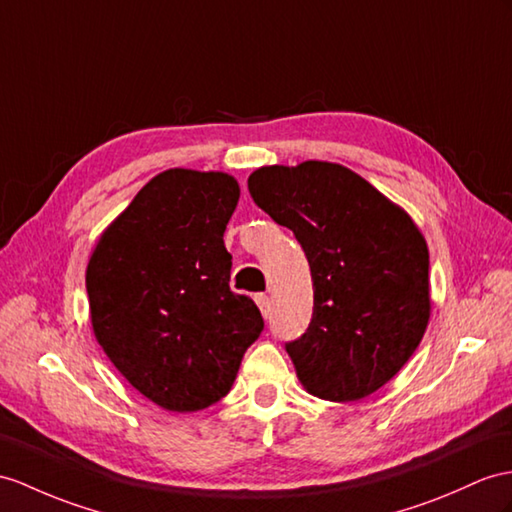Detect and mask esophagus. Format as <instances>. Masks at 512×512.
Wrapping results in <instances>:
<instances>
[{
    "mask_svg": "<svg viewBox=\"0 0 512 512\" xmlns=\"http://www.w3.org/2000/svg\"><path fill=\"white\" fill-rule=\"evenodd\" d=\"M256 304L260 308V313L267 319L271 315V299L267 295H256Z\"/></svg>",
    "mask_w": 512,
    "mask_h": 512,
    "instance_id": "esophagus-1",
    "label": "esophagus"
}]
</instances>
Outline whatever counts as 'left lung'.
I'll list each match as a JSON object with an SVG mask.
<instances>
[{
	"label": "left lung",
	"instance_id": "8db88e82",
	"mask_svg": "<svg viewBox=\"0 0 512 512\" xmlns=\"http://www.w3.org/2000/svg\"><path fill=\"white\" fill-rule=\"evenodd\" d=\"M247 186L293 230L313 276V319L286 343L299 382L328 402L376 393L408 363L430 321V256L417 223L336 162L260 167Z\"/></svg>",
	"mask_w": 512,
	"mask_h": 512
}]
</instances>
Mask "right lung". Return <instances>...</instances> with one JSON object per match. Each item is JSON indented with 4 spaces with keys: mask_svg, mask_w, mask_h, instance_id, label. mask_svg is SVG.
<instances>
[{
    "mask_svg": "<svg viewBox=\"0 0 512 512\" xmlns=\"http://www.w3.org/2000/svg\"><path fill=\"white\" fill-rule=\"evenodd\" d=\"M239 197L223 171H162L102 232L86 267L97 343L136 391L171 413L228 395L265 328L252 299L230 291L223 232Z\"/></svg>",
    "mask_w": 512,
    "mask_h": 512,
    "instance_id": "1",
    "label": "right lung"
}]
</instances>
